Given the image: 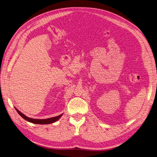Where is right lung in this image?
<instances>
[{
  "label": "right lung",
  "instance_id": "obj_1",
  "mask_svg": "<svg viewBox=\"0 0 157 157\" xmlns=\"http://www.w3.org/2000/svg\"><path fill=\"white\" fill-rule=\"evenodd\" d=\"M16 111L17 112V113L21 116L24 119H25L26 121L30 122L31 123L33 124H52L54 122H56L57 121H58L60 117L62 116V115H60V116H58L57 117H52V118H48V119H31V118H29L27 116H26L25 115H24L23 113H22L19 110H18L16 108H15Z\"/></svg>",
  "mask_w": 157,
  "mask_h": 157
}]
</instances>
